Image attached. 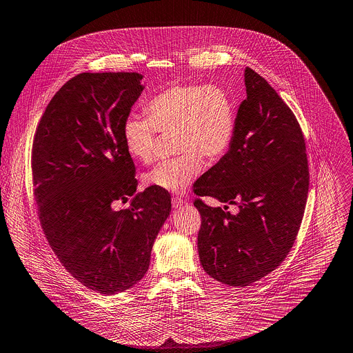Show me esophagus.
<instances>
[{"label":"esophagus","mask_w":353,"mask_h":353,"mask_svg":"<svg viewBox=\"0 0 353 353\" xmlns=\"http://www.w3.org/2000/svg\"><path fill=\"white\" fill-rule=\"evenodd\" d=\"M172 205H173L174 209H179V208H183V206L185 205V201L181 199V198H179V196H174V198L172 199Z\"/></svg>","instance_id":"1"}]
</instances>
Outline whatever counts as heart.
Returning <instances> with one entry per match:
<instances>
[{
  "instance_id": "heart-1",
  "label": "heart",
  "mask_w": 353,
  "mask_h": 353,
  "mask_svg": "<svg viewBox=\"0 0 353 353\" xmlns=\"http://www.w3.org/2000/svg\"><path fill=\"white\" fill-rule=\"evenodd\" d=\"M145 117L130 114L122 123L128 152L148 163L155 154L157 132L176 133L177 158L158 163L145 174L155 188L181 192L203 170L205 161L223 158L236 133V105L219 85H173L145 104Z\"/></svg>"
}]
</instances>
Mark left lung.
I'll use <instances>...</instances> for the list:
<instances>
[{
	"mask_svg": "<svg viewBox=\"0 0 353 353\" xmlns=\"http://www.w3.org/2000/svg\"><path fill=\"white\" fill-rule=\"evenodd\" d=\"M246 99L236 114L228 152L194 184L199 196L238 205L195 206L201 264L213 279L249 286L281 265L297 238L310 188L300 123L276 90L254 70H245Z\"/></svg>",
	"mask_w": 353,
	"mask_h": 353,
	"instance_id": "8db88e82",
	"label": "left lung"
}]
</instances>
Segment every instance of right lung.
Wrapping results in <instances>:
<instances>
[{
    "mask_svg": "<svg viewBox=\"0 0 353 353\" xmlns=\"http://www.w3.org/2000/svg\"><path fill=\"white\" fill-rule=\"evenodd\" d=\"M139 72H82L52 97L37 126L31 168L43 234L83 286L111 296L140 282L170 195L136 192L122 123L141 94ZM130 208L115 211V201Z\"/></svg>",
    "mask_w": 353,
    "mask_h": 353,
    "instance_id": "1",
    "label": "right lung"
}]
</instances>
